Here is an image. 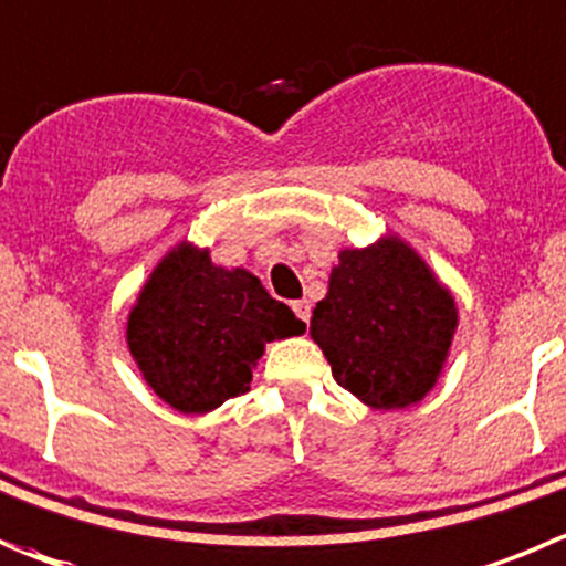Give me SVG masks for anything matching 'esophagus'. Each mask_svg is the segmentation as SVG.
Listing matches in <instances>:
<instances>
[{
  "mask_svg": "<svg viewBox=\"0 0 566 566\" xmlns=\"http://www.w3.org/2000/svg\"><path fill=\"white\" fill-rule=\"evenodd\" d=\"M292 308H294V314H297L300 319H303L305 325H308V319H311V303H308V300H297V303H294Z\"/></svg>",
  "mask_w": 566,
  "mask_h": 566,
  "instance_id": "obj_1",
  "label": "esophagus"
}]
</instances>
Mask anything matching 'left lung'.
I'll return each instance as SVG.
<instances>
[{
    "label": "left lung",
    "mask_w": 566,
    "mask_h": 566,
    "mask_svg": "<svg viewBox=\"0 0 566 566\" xmlns=\"http://www.w3.org/2000/svg\"><path fill=\"white\" fill-rule=\"evenodd\" d=\"M459 311L428 263L397 235L342 250L311 316L333 378L373 408H406L433 389Z\"/></svg>",
    "instance_id": "obj_1"
}]
</instances>
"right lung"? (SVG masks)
I'll return each instance as SVG.
<instances>
[{"label": "right lung", "mask_w": 566, "mask_h": 566, "mask_svg": "<svg viewBox=\"0 0 566 566\" xmlns=\"http://www.w3.org/2000/svg\"><path fill=\"white\" fill-rule=\"evenodd\" d=\"M305 322L269 297L247 269L211 263L177 244L149 274L127 319V344L155 395L182 413H206L250 391L266 342L300 336Z\"/></svg>", "instance_id": "right-lung-1"}]
</instances>
